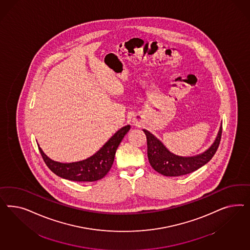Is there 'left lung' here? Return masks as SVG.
I'll return each mask as SVG.
<instances>
[{
	"instance_id": "1",
	"label": "left lung",
	"mask_w": 250,
	"mask_h": 250,
	"mask_svg": "<svg viewBox=\"0 0 250 250\" xmlns=\"http://www.w3.org/2000/svg\"><path fill=\"white\" fill-rule=\"evenodd\" d=\"M147 141V158L152 167L160 174L177 177L189 174L212 159L219 146L222 125L214 142L206 151L194 157H181L167 150L166 146L147 130L143 129Z\"/></svg>"
}]
</instances>
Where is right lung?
Masks as SVG:
<instances>
[{"label": "right lung", "instance_id": "add662e5", "mask_svg": "<svg viewBox=\"0 0 250 250\" xmlns=\"http://www.w3.org/2000/svg\"><path fill=\"white\" fill-rule=\"evenodd\" d=\"M130 128V125L122 127L94 155L78 162L54 161L45 155L39 146L38 149L46 166L59 177L73 182H95L103 179L112 167L116 149Z\"/></svg>", "mask_w": 250, "mask_h": 250}]
</instances>
